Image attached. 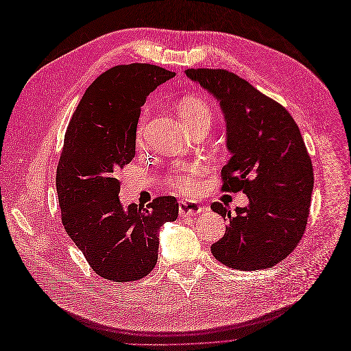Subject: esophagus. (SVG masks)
I'll return each mask as SVG.
<instances>
[{
	"instance_id": "1",
	"label": "esophagus",
	"mask_w": 351,
	"mask_h": 351,
	"mask_svg": "<svg viewBox=\"0 0 351 351\" xmlns=\"http://www.w3.org/2000/svg\"><path fill=\"white\" fill-rule=\"evenodd\" d=\"M205 209V206H202V205H199L197 202H195V200H182L180 202V205H178V214H180V217H195L196 214H199V212H202Z\"/></svg>"
}]
</instances>
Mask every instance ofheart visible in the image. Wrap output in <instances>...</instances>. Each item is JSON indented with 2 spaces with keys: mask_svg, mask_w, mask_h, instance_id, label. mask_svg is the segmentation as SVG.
Wrapping results in <instances>:
<instances>
[{
  "mask_svg": "<svg viewBox=\"0 0 351 351\" xmlns=\"http://www.w3.org/2000/svg\"><path fill=\"white\" fill-rule=\"evenodd\" d=\"M178 114L187 127H192L202 121H212V112L208 105L196 99H183L178 105ZM147 112H145L139 123V137L143 134L145 121ZM168 182L171 186L182 190L184 193H196L202 186V168L197 164H186L171 169L168 176Z\"/></svg>",
  "mask_w": 351,
  "mask_h": 351,
  "instance_id": "b5f03b06",
  "label": "heart"
}]
</instances>
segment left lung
Returning <instances> with one entry per match:
<instances>
[{"label": "left lung", "mask_w": 351, "mask_h": 351, "mask_svg": "<svg viewBox=\"0 0 351 351\" xmlns=\"http://www.w3.org/2000/svg\"><path fill=\"white\" fill-rule=\"evenodd\" d=\"M186 76L219 101L231 154L221 171L222 190L243 192L249 205L210 209L230 221L210 246L232 269L256 271L277 265L304 234L313 190L312 159L290 112L237 74L222 69H187Z\"/></svg>", "instance_id": "obj_1"}]
</instances>
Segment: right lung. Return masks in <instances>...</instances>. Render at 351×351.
Listing matches in <instances>:
<instances>
[{
  "mask_svg": "<svg viewBox=\"0 0 351 351\" xmlns=\"http://www.w3.org/2000/svg\"><path fill=\"white\" fill-rule=\"evenodd\" d=\"M174 76L152 64L115 66L90 84L69 123L56 182L61 221L105 280L146 277L158 261L159 228L178 217L174 196H159L147 208H124L117 178L134 158L146 97Z\"/></svg>",
  "mask_w": 351,
  "mask_h": 351,
  "instance_id": "right-lung-1",
  "label": "right lung"
}]
</instances>
